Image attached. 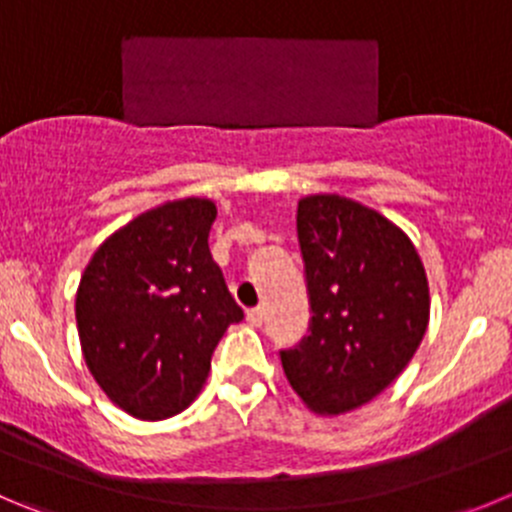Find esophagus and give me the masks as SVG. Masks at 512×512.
I'll return each mask as SVG.
<instances>
[{
  "label": "esophagus",
  "instance_id": "esophagus-1",
  "mask_svg": "<svg viewBox=\"0 0 512 512\" xmlns=\"http://www.w3.org/2000/svg\"><path fill=\"white\" fill-rule=\"evenodd\" d=\"M247 321H250V326L260 328L262 321H265V310H262V308H250V310H247Z\"/></svg>",
  "mask_w": 512,
  "mask_h": 512
}]
</instances>
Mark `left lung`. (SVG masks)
Here are the masks:
<instances>
[{
	"label": "left lung",
	"mask_w": 512,
	"mask_h": 512,
	"mask_svg": "<svg viewBox=\"0 0 512 512\" xmlns=\"http://www.w3.org/2000/svg\"><path fill=\"white\" fill-rule=\"evenodd\" d=\"M313 323L280 353L305 407L338 414L369 404L417 353L429 326V283L404 229L338 194L298 202Z\"/></svg>",
	"instance_id": "left-lung-1"
}]
</instances>
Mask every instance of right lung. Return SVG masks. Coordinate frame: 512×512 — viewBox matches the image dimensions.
I'll use <instances>...</instances> for the list:
<instances>
[{"mask_svg":"<svg viewBox=\"0 0 512 512\" xmlns=\"http://www.w3.org/2000/svg\"><path fill=\"white\" fill-rule=\"evenodd\" d=\"M217 204L181 197L146 209L93 252L75 293L90 374L123 412L159 422L202 394L212 353L242 308L209 252Z\"/></svg>","mask_w":512,"mask_h":512,"instance_id":"add662e5","label":"right lung"}]
</instances>
